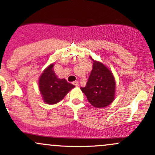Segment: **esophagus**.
<instances>
[{
  "instance_id": "obj_1",
  "label": "esophagus",
  "mask_w": 155,
  "mask_h": 155,
  "mask_svg": "<svg viewBox=\"0 0 155 155\" xmlns=\"http://www.w3.org/2000/svg\"><path fill=\"white\" fill-rule=\"evenodd\" d=\"M73 84H74L75 86H79V82H78L77 81H75V82H73Z\"/></svg>"
}]
</instances>
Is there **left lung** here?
Returning <instances> with one entry per match:
<instances>
[{"instance_id": "1", "label": "left lung", "mask_w": 155, "mask_h": 155, "mask_svg": "<svg viewBox=\"0 0 155 155\" xmlns=\"http://www.w3.org/2000/svg\"><path fill=\"white\" fill-rule=\"evenodd\" d=\"M116 83L112 72L106 66L94 61L87 84L81 90L93 106L105 107L114 99Z\"/></svg>"}]
</instances>
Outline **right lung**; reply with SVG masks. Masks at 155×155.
<instances>
[{"instance_id": "right-lung-1", "label": "right lung", "mask_w": 155, "mask_h": 155, "mask_svg": "<svg viewBox=\"0 0 155 155\" xmlns=\"http://www.w3.org/2000/svg\"><path fill=\"white\" fill-rule=\"evenodd\" d=\"M53 64L45 70L39 78V90L44 101L49 105L58 103L75 87L64 79L57 78L53 69Z\"/></svg>"}]
</instances>
